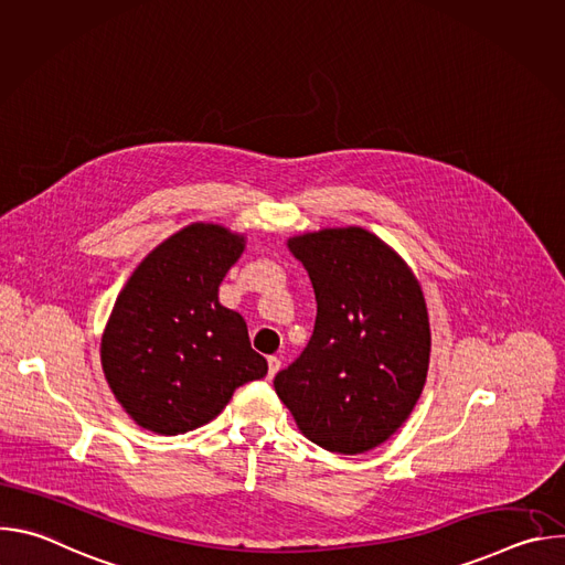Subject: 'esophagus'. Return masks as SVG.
Segmentation results:
<instances>
[{
	"label": "esophagus",
	"mask_w": 565,
	"mask_h": 565,
	"mask_svg": "<svg viewBox=\"0 0 565 565\" xmlns=\"http://www.w3.org/2000/svg\"><path fill=\"white\" fill-rule=\"evenodd\" d=\"M279 369H281V358L270 355V358H268V380H273Z\"/></svg>",
	"instance_id": "34e87169"
}]
</instances>
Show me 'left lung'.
I'll return each instance as SVG.
<instances>
[{
	"label": "left lung",
	"instance_id": "8db88e82",
	"mask_svg": "<svg viewBox=\"0 0 565 565\" xmlns=\"http://www.w3.org/2000/svg\"><path fill=\"white\" fill-rule=\"evenodd\" d=\"M288 248L308 270L317 317L275 391L315 445L369 451L402 427L423 393L431 347L423 290L362 227L301 234Z\"/></svg>",
	"mask_w": 565,
	"mask_h": 565
}]
</instances>
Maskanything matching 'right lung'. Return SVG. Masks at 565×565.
Listing matches in <instances>:
<instances>
[{"label":"right lung","instance_id":"1","mask_svg":"<svg viewBox=\"0 0 565 565\" xmlns=\"http://www.w3.org/2000/svg\"><path fill=\"white\" fill-rule=\"evenodd\" d=\"M241 253L244 236L192 223L151 250L120 290L100 355L116 399L142 429L192 431L241 384L268 373L246 319L218 303Z\"/></svg>","mask_w":565,"mask_h":565}]
</instances>
